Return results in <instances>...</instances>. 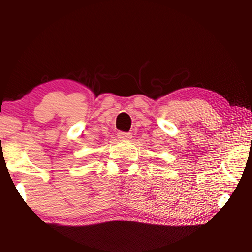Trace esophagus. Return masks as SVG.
Returning <instances> with one entry per match:
<instances>
[{
    "label": "esophagus",
    "mask_w": 252,
    "mask_h": 252,
    "mask_svg": "<svg viewBox=\"0 0 252 252\" xmlns=\"http://www.w3.org/2000/svg\"><path fill=\"white\" fill-rule=\"evenodd\" d=\"M118 138L120 140H123V141H126V140H131L132 139V134L126 133V132H119Z\"/></svg>",
    "instance_id": "obj_1"
}]
</instances>
